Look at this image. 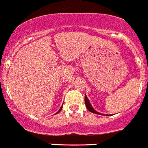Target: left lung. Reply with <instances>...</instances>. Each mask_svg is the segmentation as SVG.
Here are the masks:
<instances>
[{
  "mask_svg": "<svg viewBox=\"0 0 148 148\" xmlns=\"http://www.w3.org/2000/svg\"><path fill=\"white\" fill-rule=\"evenodd\" d=\"M85 104H86V108L88 109V110L90 111V112L92 113H95V114H101V115H103L102 114H100V113L97 112L96 110H94V108H93L92 107L91 104L89 103V99H88V98L86 97V95H85ZM106 116H108V115H106Z\"/></svg>",
  "mask_w": 148,
  "mask_h": 148,
  "instance_id": "1",
  "label": "left lung"
}]
</instances>
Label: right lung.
<instances>
[{
    "mask_svg": "<svg viewBox=\"0 0 148 148\" xmlns=\"http://www.w3.org/2000/svg\"><path fill=\"white\" fill-rule=\"evenodd\" d=\"M62 106L61 107V108H60V109H59V111H58V112H57V113H56V114H58V113H59V112H60V111H61V110H62Z\"/></svg>",
    "mask_w": 148,
    "mask_h": 148,
    "instance_id": "add662e5",
    "label": "right lung"
}]
</instances>
